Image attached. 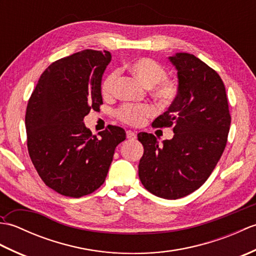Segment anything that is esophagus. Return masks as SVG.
<instances>
[{
    "label": "esophagus",
    "mask_w": 256,
    "mask_h": 256,
    "mask_svg": "<svg viewBox=\"0 0 256 256\" xmlns=\"http://www.w3.org/2000/svg\"><path fill=\"white\" fill-rule=\"evenodd\" d=\"M126 138L128 140H135V138H136V133L133 132V131H128L126 132Z\"/></svg>",
    "instance_id": "34e87169"
}]
</instances>
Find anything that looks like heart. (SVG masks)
Wrapping results in <instances>:
<instances>
[{"mask_svg":"<svg viewBox=\"0 0 256 256\" xmlns=\"http://www.w3.org/2000/svg\"><path fill=\"white\" fill-rule=\"evenodd\" d=\"M128 72L140 84L150 88L152 94L164 104L175 99L177 86L172 80L165 78L166 70L157 62L150 58H138L130 62L126 66ZM118 80V72H108L101 84V94L104 98L114 94ZM154 108L148 104H125L118 110V116L123 122L131 125H140L145 120L154 116Z\"/></svg>","mask_w":256,"mask_h":256,"instance_id":"obj_1","label":"heart"}]
</instances>
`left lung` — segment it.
Listing matches in <instances>:
<instances>
[{
	"label": "left lung",
	"mask_w": 256,
	"mask_h": 256,
	"mask_svg": "<svg viewBox=\"0 0 256 256\" xmlns=\"http://www.w3.org/2000/svg\"><path fill=\"white\" fill-rule=\"evenodd\" d=\"M168 59L177 70L178 92L153 125L172 126L175 134L162 145L153 134H138L144 148L138 176L157 197L178 199L211 175L224 150L231 116L224 81L214 69L188 52Z\"/></svg>",
	"instance_id": "left-lung-1"
}]
</instances>
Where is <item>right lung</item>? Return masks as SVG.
Listing matches in <instances>:
<instances>
[{"label": "right lung", "instance_id": "add662e5", "mask_svg": "<svg viewBox=\"0 0 256 256\" xmlns=\"http://www.w3.org/2000/svg\"><path fill=\"white\" fill-rule=\"evenodd\" d=\"M111 62L108 52L86 50L52 62L36 84L26 108L27 148L48 187L79 198L104 182L122 128L92 135L84 118L102 104L101 82Z\"/></svg>", "mask_w": 256, "mask_h": 256}]
</instances>
